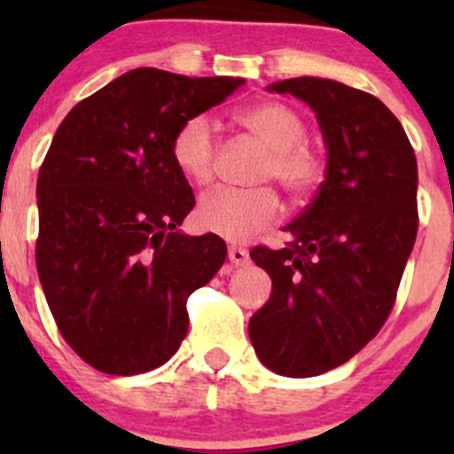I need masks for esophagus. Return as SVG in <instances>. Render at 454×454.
<instances>
[{"mask_svg":"<svg viewBox=\"0 0 454 454\" xmlns=\"http://www.w3.org/2000/svg\"><path fill=\"white\" fill-rule=\"evenodd\" d=\"M230 262L234 263L236 268H239V266H247V262H250V254H247L246 247L231 246L230 247Z\"/></svg>","mask_w":454,"mask_h":454,"instance_id":"esophagus-1","label":"esophagus"}]
</instances>
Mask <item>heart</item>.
Wrapping results in <instances>:
<instances>
[{"label": "heart", "instance_id": "obj_1", "mask_svg": "<svg viewBox=\"0 0 454 454\" xmlns=\"http://www.w3.org/2000/svg\"><path fill=\"white\" fill-rule=\"evenodd\" d=\"M236 122L268 150L254 182H279L293 202L314 195L327 175V159L304 140L307 127L293 108L282 102L247 104L236 111ZM218 140L207 115H192L172 136V161L195 186L214 182L218 168ZM279 215V198L270 186L218 188L207 192L195 208L204 231L230 240H243L272 224Z\"/></svg>", "mask_w": 454, "mask_h": 454}]
</instances>
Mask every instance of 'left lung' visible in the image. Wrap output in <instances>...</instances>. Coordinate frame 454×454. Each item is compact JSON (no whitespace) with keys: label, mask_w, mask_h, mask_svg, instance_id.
<instances>
[{"label":"left lung","mask_w":454,"mask_h":454,"mask_svg":"<svg viewBox=\"0 0 454 454\" xmlns=\"http://www.w3.org/2000/svg\"><path fill=\"white\" fill-rule=\"evenodd\" d=\"M268 90L314 108L327 175L284 227L286 247L250 252L272 293L247 332L272 372L314 377L352 359L387 323L419 231V168L403 124L371 92L318 77Z\"/></svg>","instance_id":"8db88e82"}]
</instances>
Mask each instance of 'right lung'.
Wrapping results in <instances>:
<instances>
[{
    "label": "right lung",
    "instance_id": "add662e5",
    "mask_svg": "<svg viewBox=\"0 0 454 454\" xmlns=\"http://www.w3.org/2000/svg\"><path fill=\"white\" fill-rule=\"evenodd\" d=\"M239 86L138 67L59 124L35 186V266L59 332L92 368L138 375L182 346L188 295L211 282L227 246L179 231L195 195L172 136Z\"/></svg>",
    "mask_w": 454,
    "mask_h": 454
}]
</instances>
